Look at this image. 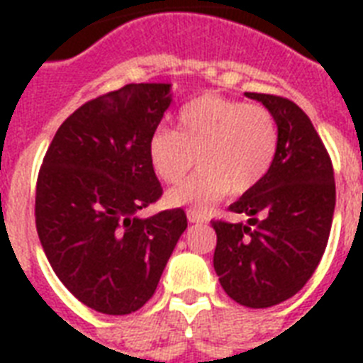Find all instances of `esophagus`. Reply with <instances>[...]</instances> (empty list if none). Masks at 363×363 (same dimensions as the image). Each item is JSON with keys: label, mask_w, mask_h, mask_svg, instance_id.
<instances>
[{"label": "esophagus", "mask_w": 363, "mask_h": 363, "mask_svg": "<svg viewBox=\"0 0 363 363\" xmlns=\"http://www.w3.org/2000/svg\"><path fill=\"white\" fill-rule=\"evenodd\" d=\"M188 220L192 222V224H199V222H207V216L201 215L199 211L190 209V211H188Z\"/></svg>", "instance_id": "1"}]
</instances>
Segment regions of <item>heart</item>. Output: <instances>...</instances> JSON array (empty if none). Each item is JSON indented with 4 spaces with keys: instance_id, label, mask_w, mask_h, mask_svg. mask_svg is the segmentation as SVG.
Here are the masks:
<instances>
[{
    "instance_id": "b5f03b06",
    "label": "heart",
    "mask_w": 363,
    "mask_h": 363,
    "mask_svg": "<svg viewBox=\"0 0 363 363\" xmlns=\"http://www.w3.org/2000/svg\"><path fill=\"white\" fill-rule=\"evenodd\" d=\"M277 147V122L264 105L205 94L179 111L177 131H154L148 156L167 184L181 182L199 160L201 169L167 198L207 211L230 188L242 194L256 186L271 169Z\"/></svg>"
}]
</instances>
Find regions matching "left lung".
Segmentation results:
<instances>
[{
	"label": "left lung",
	"mask_w": 363,
	"mask_h": 363,
	"mask_svg": "<svg viewBox=\"0 0 363 363\" xmlns=\"http://www.w3.org/2000/svg\"><path fill=\"white\" fill-rule=\"evenodd\" d=\"M277 122L279 147L267 175L247 190L232 213L247 222L213 220V265L224 292L250 309L298 294L320 264L332 230L335 181L332 160L309 116L286 98L245 92Z\"/></svg>",
	"instance_id": "1"
}]
</instances>
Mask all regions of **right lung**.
Instances as JSON below:
<instances>
[{"mask_svg": "<svg viewBox=\"0 0 363 363\" xmlns=\"http://www.w3.org/2000/svg\"><path fill=\"white\" fill-rule=\"evenodd\" d=\"M169 105L171 84H125L79 107L43 160L35 224L45 256L104 315H130L152 298L188 226L182 209L139 216L162 196L148 141Z\"/></svg>", "mask_w": 363, "mask_h": 363, "instance_id": "add662e5", "label": "right lung"}]
</instances>
